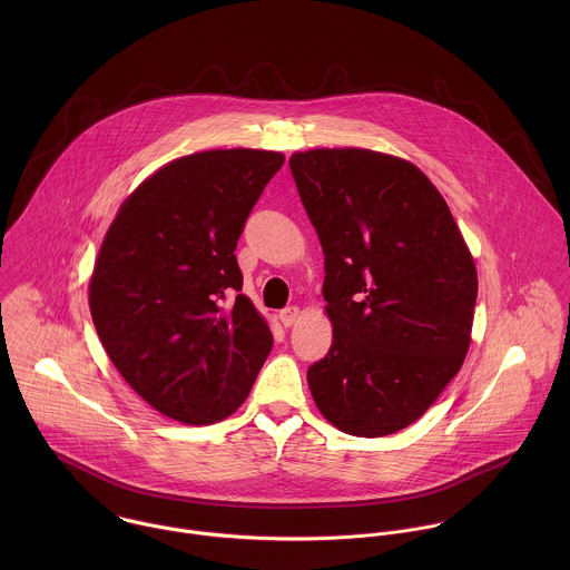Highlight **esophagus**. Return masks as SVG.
Segmentation results:
<instances>
[{
  "label": "esophagus",
  "mask_w": 570,
  "mask_h": 570,
  "mask_svg": "<svg viewBox=\"0 0 570 570\" xmlns=\"http://www.w3.org/2000/svg\"><path fill=\"white\" fill-rule=\"evenodd\" d=\"M278 318H281V323L285 326L296 325V321L301 318V309L294 307V305H292V307H285Z\"/></svg>",
  "instance_id": "1"
}]
</instances>
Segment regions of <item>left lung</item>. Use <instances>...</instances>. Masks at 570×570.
Returning a JSON list of instances; mask_svg holds the SVG:
<instances>
[{
	"label": "left lung",
	"instance_id": "obj_1",
	"mask_svg": "<svg viewBox=\"0 0 570 570\" xmlns=\"http://www.w3.org/2000/svg\"><path fill=\"white\" fill-rule=\"evenodd\" d=\"M289 168L325 252L333 325L307 371L314 402L346 434L400 432L463 366L479 294L470 247L434 184L402 158L312 149Z\"/></svg>",
	"mask_w": 570,
	"mask_h": 570
}]
</instances>
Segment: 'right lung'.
Returning <instances> with one entry per match:
<instances>
[{
  "mask_svg": "<svg viewBox=\"0 0 570 570\" xmlns=\"http://www.w3.org/2000/svg\"><path fill=\"white\" fill-rule=\"evenodd\" d=\"M283 154L215 149L158 168L120 206L89 281L96 333L127 384L166 416L233 414L272 351L239 294L235 249Z\"/></svg>",
  "mask_w": 570,
  "mask_h": 570,
  "instance_id": "obj_1",
  "label": "right lung"
}]
</instances>
